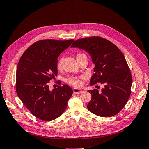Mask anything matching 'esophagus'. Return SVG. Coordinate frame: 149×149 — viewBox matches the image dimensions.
I'll list each match as a JSON object with an SVG mask.
<instances>
[{"mask_svg":"<svg viewBox=\"0 0 149 149\" xmlns=\"http://www.w3.org/2000/svg\"><path fill=\"white\" fill-rule=\"evenodd\" d=\"M73 92H74V93H75V94H80V93H82V91L78 88H74Z\"/></svg>","mask_w":149,"mask_h":149,"instance_id":"1","label":"esophagus"}]
</instances>
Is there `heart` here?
Segmentation results:
<instances>
[{
  "mask_svg": "<svg viewBox=\"0 0 149 149\" xmlns=\"http://www.w3.org/2000/svg\"><path fill=\"white\" fill-rule=\"evenodd\" d=\"M86 57V55L84 53H78L76 55L77 60L79 61L83 58ZM62 67V59H61L58 61L57 63V68L58 69H61ZM84 79V76H79V77H70L68 79H66V82L72 86L75 87H80L82 85V80Z\"/></svg>",
  "mask_w": 149,
  "mask_h": 149,
  "instance_id": "1",
  "label": "heart"
}]
</instances>
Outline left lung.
Here are the masks:
<instances>
[{"label":"left lung","mask_w":149,"mask_h":149,"mask_svg":"<svg viewBox=\"0 0 149 149\" xmlns=\"http://www.w3.org/2000/svg\"><path fill=\"white\" fill-rule=\"evenodd\" d=\"M71 47L88 52L95 65L90 85L101 83L104 86L101 91H88L91 95L87 105L88 111L102 117L118 113L128 101L133 82L122 52L111 41L97 36L80 38Z\"/></svg>","instance_id":"obj_1"}]
</instances>
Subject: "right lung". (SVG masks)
Segmentation results:
<instances>
[{
	"instance_id": "1",
	"label": "right lung",
	"mask_w": 149,
	"mask_h": 149,
	"mask_svg": "<svg viewBox=\"0 0 149 149\" xmlns=\"http://www.w3.org/2000/svg\"><path fill=\"white\" fill-rule=\"evenodd\" d=\"M74 41L47 39L32 44L22 55L16 69V90L27 109L37 118L52 121L61 115L73 90L68 85L49 90L58 74L59 54Z\"/></svg>"
}]
</instances>
